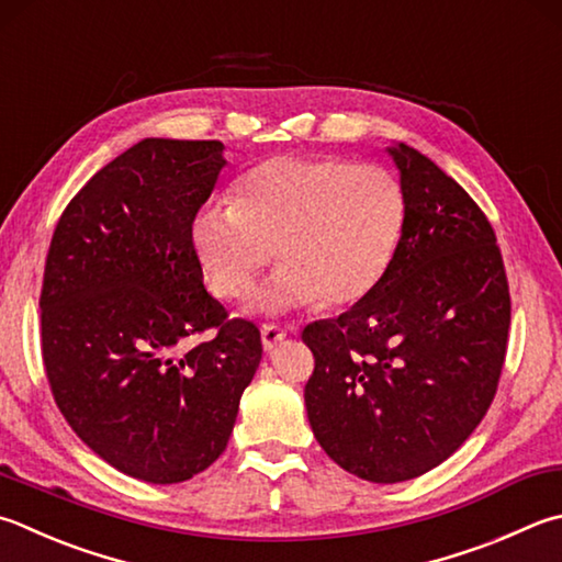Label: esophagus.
<instances>
[{"mask_svg":"<svg viewBox=\"0 0 562 562\" xmlns=\"http://www.w3.org/2000/svg\"><path fill=\"white\" fill-rule=\"evenodd\" d=\"M283 340H285V327L273 325V323L261 325V342H263V349H267V352H271V349Z\"/></svg>","mask_w":562,"mask_h":562,"instance_id":"34e87169","label":"esophagus"}]
</instances>
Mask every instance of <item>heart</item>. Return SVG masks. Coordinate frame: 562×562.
Instances as JSON below:
<instances>
[{
	"label": "heart",
	"mask_w": 562,
	"mask_h": 562,
	"mask_svg": "<svg viewBox=\"0 0 562 562\" xmlns=\"http://www.w3.org/2000/svg\"><path fill=\"white\" fill-rule=\"evenodd\" d=\"M406 200L386 168L337 156H273L239 178L232 203L200 207L190 247L207 289L241 301L277 247L281 263L254 295L281 315L367 299L394 261Z\"/></svg>",
	"instance_id": "heart-1"
}]
</instances>
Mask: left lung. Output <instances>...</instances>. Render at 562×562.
I'll return each instance as SVG.
<instances>
[{
    "instance_id": "obj_1",
    "label": "left lung",
    "mask_w": 562,
    "mask_h": 562,
    "mask_svg": "<svg viewBox=\"0 0 562 562\" xmlns=\"http://www.w3.org/2000/svg\"><path fill=\"white\" fill-rule=\"evenodd\" d=\"M406 220L386 277L303 330L305 408L321 448L359 480L438 468L480 426L499 384L512 295L480 205L428 156L389 146Z\"/></svg>"
}]
</instances>
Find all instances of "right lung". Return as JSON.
Returning a JSON list of instances; mask_svg holds the SVG:
<instances>
[{
    "label": "right lung",
    "instance_id": "obj_1",
    "mask_svg": "<svg viewBox=\"0 0 562 562\" xmlns=\"http://www.w3.org/2000/svg\"><path fill=\"white\" fill-rule=\"evenodd\" d=\"M222 149L134 144L63 210L46 257L41 352L56 406L104 462L151 484L220 458L261 362L259 327L229 321L190 247ZM205 329L216 337L182 349Z\"/></svg>",
    "mask_w": 562,
    "mask_h": 562
}]
</instances>
